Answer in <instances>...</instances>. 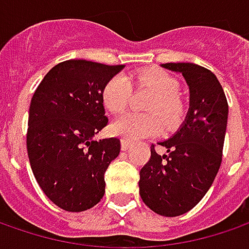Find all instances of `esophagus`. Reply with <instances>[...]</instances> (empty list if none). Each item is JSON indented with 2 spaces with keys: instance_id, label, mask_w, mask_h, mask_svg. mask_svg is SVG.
I'll return each instance as SVG.
<instances>
[{
  "instance_id": "1",
  "label": "esophagus",
  "mask_w": 249,
  "mask_h": 249,
  "mask_svg": "<svg viewBox=\"0 0 249 249\" xmlns=\"http://www.w3.org/2000/svg\"><path fill=\"white\" fill-rule=\"evenodd\" d=\"M120 147L123 151H127V149L131 147V141L130 140H126V139H122L120 140Z\"/></svg>"
}]
</instances>
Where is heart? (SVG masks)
Listing matches in <instances>:
<instances>
[{
	"label": "heart",
	"instance_id": "obj_1",
	"mask_svg": "<svg viewBox=\"0 0 249 249\" xmlns=\"http://www.w3.org/2000/svg\"><path fill=\"white\" fill-rule=\"evenodd\" d=\"M134 80L137 86L154 91L157 95L148 105L151 113L129 112L119 116L112 123V131L116 136L130 140L154 136L163 129V120L167 129L177 127L183 119L186 108L177 95L178 83L163 71L149 69L140 72ZM131 100V83L124 74L113 76L102 91L105 108L112 113H120L129 107ZM159 111V114L156 112Z\"/></svg>",
	"mask_w": 249,
	"mask_h": 249
}]
</instances>
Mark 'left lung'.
Returning a JSON list of instances; mask_svg holds the SVG:
<instances>
[{
  "mask_svg": "<svg viewBox=\"0 0 249 249\" xmlns=\"http://www.w3.org/2000/svg\"><path fill=\"white\" fill-rule=\"evenodd\" d=\"M181 73L190 90L186 119L169 140L159 142L167 154L151 148L140 170V196L155 213L167 217L193 209L211 188L222 163L229 105L213 73L196 63H163Z\"/></svg>",
  "mask_w": 249,
  "mask_h": 249,
  "instance_id": "left-lung-1",
  "label": "left lung"
}]
</instances>
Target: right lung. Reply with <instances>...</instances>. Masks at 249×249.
I'll use <instances>...</instances> for the list:
<instances>
[{"instance_id":"add662e5","label":"right lung","mask_w":249,"mask_h":249,"mask_svg":"<svg viewBox=\"0 0 249 249\" xmlns=\"http://www.w3.org/2000/svg\"><path fill=\"white\" fill-rule=\"evenodd\" d=\"M84 59L58 63L34 91L27 155L44 194L68 212H83L105 194L104 175L119 139L94 140L108 123L102 91L123 69Z\"/></svg>"}]
</instances>
